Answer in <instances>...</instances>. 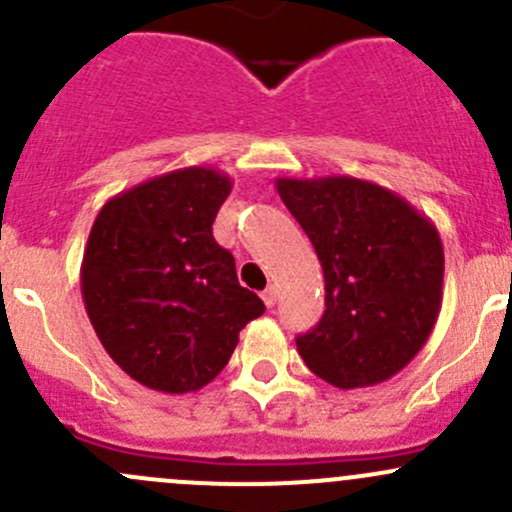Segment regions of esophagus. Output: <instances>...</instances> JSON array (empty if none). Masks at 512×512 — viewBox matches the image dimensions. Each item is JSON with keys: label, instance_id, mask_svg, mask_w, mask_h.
Listing matches in <instances>:
<instances>
[{"label": "esophagus", "instance_id": "esophagus-1", "mask_svg": "<svg viewBox=\"0 0 512 512\" xmlns=\"http://www.w3.org/2000/svg\"><path fill=\"white\" fill-rule=\"evenodd\" d=\"M262 302L267 304V307H275V302H277V289L275 287H267L265 292H262Z\"/></svg>", "mask_w": 512, "mask_h": 512}]
</instances>
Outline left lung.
<instances>
[{
	"mask_svg": "<svg viewBox=\"0 0 512 512\" xmlns=\"http://www.w3.org/2000/svg\"><path fill=\"white\" fill-rule=\"evenodd\" d=\"M319 257L322 319L297 337L309 371L337 389L399 374L436 327L443 245L436 225L389 188L352 178H277Z\"/></svg>",
	"mask_w": 512,
	"mask_h": 512,
	"instance_id": "8db88e82",
	"label": "left lung"
}]
</instances>
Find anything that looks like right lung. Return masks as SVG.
Masks as SVG:
<instances>
[{
    "label": "right lung",
    "instance_id": "add662e5",
    "mask_svg": "<svg viewBox=\"0 0 512 512\" xmlns=\"http://www.w3.org/2000/svg\"><path fill=\"white\" fill-rule=\"evenodd\" d=\"M230 190V175L208 165L170 170L113 195L91 225L86 314L108 356L153 391L203 389L265 312L213 237Z\"/></svg>",
    "mask_w": 512,
    "mask_h": 512
}]
</instances>
